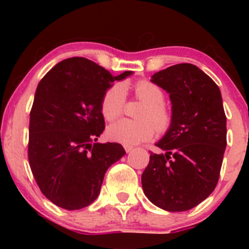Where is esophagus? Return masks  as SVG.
<instances>
[{"label": "esophagus", "mask_w": 249, "mask_h": 249, "mask_svg": "<svg viewBox=\"0 0 249 249\" xmlns=\"http://www.w3.org/2000/svg\"><path fill=\"white\" fill-rule=\"evenodd\" d=\"M124 148H125V151H126V152H130V151L133 148V146H132V145H124Z\"/></svg>", "instance_id": "1"}]
</instances>
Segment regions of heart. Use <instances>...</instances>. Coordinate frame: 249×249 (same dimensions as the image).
Segmentation results:
<instances>
[{
  "mask_svg": "<svg viewBox=\"0 0 249 249\" xmlns=\"http://www.w3.org/2000/svg\"><path fill=\"white\" fill-rule=\"evenodd\" d=\"M134 97L145 103L138 112L139 121L122 119L107 128L111 141L125 145H136L148 141L156 130L166 131L171 124V112L166 107L165 93L158 85L150 81H138L132 87ZM126 102V92L122 84L110 87L103 95L101 102L102 115L108 122H113L122 116Z\"/></svg>",
  "mask_w": 249,
  "mask_h": 249,
  "instance_id": "b5f03b06",
  "label": "heart"
}]
</instances>
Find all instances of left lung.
<instances>
[{
    "label": "left lung",
    "instance_id": "left-lung-1",
    "mask_svg": "<svg viewBox=\"0 0 249 249\" xmlns=\"http://www.w3.org/2000/svg\"><path fill=\"white\" fill-rule=\"evenodd\" d=\"M151 82L170 93L172 119L142 174L145 196L168 212L196 207L218 184L226 145V115L219 87L196 65L181 63Z\"/></svg>",
    "mask_w": 249,
    "mask_h": 249
}]
</instances>
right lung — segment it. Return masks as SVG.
Segmentation results:
<instances>
[{"label":"right lung","mask_w":249,"mask_h":249,"mask_svg":"<svg viewBox=\"0 0 249 249\" xmlns=\"http://www.w3.org/2000/svg\"><path fill=\"white\" fill-rule=\"evenodd\" d=\"M84 57L59 62L36 89L30 111L28 158L45 198L65 210H81L98 196L107 168L125 150L118 142H95L105 128L101 102L115 81Z\"/></svg>","instance_id":"right-lung-1"}]
</instances>
